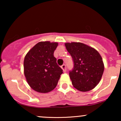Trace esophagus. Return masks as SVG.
Instances as JSON below:
<instances>
[{
  "label": "esophagus",
  "instance_id": "esophagus-1",
  "mask_svg": "<svg viewBox=\"0 0 121 121\" xmlns=\"http://www.w3.org/2000/svg\"><path fill=\"white\" fill-rule=\"evenodd\" d=\"M61 68L62 69V70H63L64 72H66V65L65 64H63L61 65Z\"/></svg>",
  "mask_w": 121,
  "mask_h": 121
}]
</instances>
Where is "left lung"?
Masks as SVG:
<instances>
[{
  "mask_svg": "<svg viewBox=\"0 0 121 121\" xmlns=\"http://www.w3.org/2000/svg\"><path fill=\"white\" fill-rule=\"evenodd\" d=\"M65 45L73 61V68L69 73L73 86L81 91L93 89L104 73L101 55L94 48L81 43H68Z\"/></svg>",
  "mask_w": 121,
  "mask_h": 121,
  "instance_id": "left-lung-1",
  "label": "left lung"
}]
</instances>
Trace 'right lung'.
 <instances>
[{
	"mask_svg": "<svg viewBox=\"0 0 121 121\" xmlns=\"http://www.w3.org/2000/svg\"><path fill=\"white\" fill-rule=\"evenodd\" d=\"M57 45V43L39 42L25 57V76L29 85L35 91L49 92L57 85L63 72L53 55Z\"/></svg>",
	"mask_w": 121,
	"mask_h": 121,
	"instance_id": "right-lung-1",
	"label": "right lung"
}]
</instances>
